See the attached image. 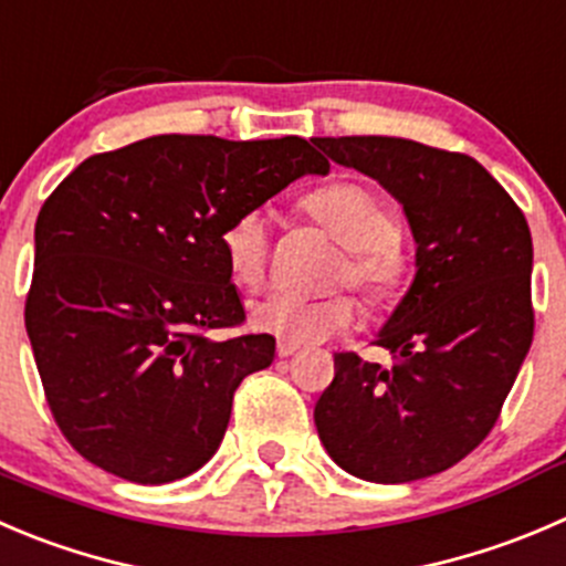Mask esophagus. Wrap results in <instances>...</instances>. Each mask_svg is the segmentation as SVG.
Segmentation results:
<instances>
[{"label":"esophagus","instance_id":"1","mask_svg":"<svg viewBox=\"0 0 566 566\" xmlns=\"http://www.w3.org/2000/svg\"><path fill=\"white\" fill-rule=\"evenodd\" d=\"M295 350H298V345H295V343H284V339L276 345V354L282 356V359H287V356H293Z\"/></svg>","mask_w":566,"mask_h":566}]
</instances>
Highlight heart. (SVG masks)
I'll list each match as a JSON object with an SVG mask.
<instances>
[{
    "label": "heart",
    "instance_id": "1",
    "mask_svg": "<svg viewBox=\"0 0 566 566\" xmlns=\"http://www.w3.org/2000/svg\"><path fill=\"white\" fill-rule=\"evenodd\" d=\"M304 212L339 243L332 268V284L359 290L370 310H389L411 284V260L398 238L392 207L373 188L359 182H334L304 199ZM221 251L229 273L243 287H260L268 271V221L260 210L240 212L223 227ZM356 317V301L348 293L301 298L271 293L251 304V323L260 332L295 345L321 343L348 328Z\"/></svg>",
    "mask_w": 566,
    "mask_h": 566
}]
</instances>
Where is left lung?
Instances as JSON below:
<instances>
[{"instance_id": "8db88e82", "label": "left lung", "mask_w": 566, "mask_h": 566, "mask_svg": "<svg viewBox=\"0 0 566 566\" xmlns=\"http://www.w3.org/2000/svg\"><path fill=\"white\" fill-rule=\"evenodd\" d=\"M315 144L392 193L417 243L415 282L376 337L392 365L334 354V381L315 403L317 437L361 481L429 479L486 440L531 348L528 221L459 151L381 135Z\"/></svg>"}]
</instances>
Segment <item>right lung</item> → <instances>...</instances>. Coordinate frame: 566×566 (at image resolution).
<instances>
[{
    "mask_svg": "<svg viewBox=\"0 0 566 566\" xmlns=\"http://www.w3.org/2000/svg\"><path fill=\"white\" fill-rule=\"evenodd\" d=\"M328 160L298 135H155L87 157L43 201L24 326L46 403L80 457L135 484L212 459L234 389L273 361L245 321L221 232Z\"/></svg>",
    "mask_w": 566,
    "mask_h": 566,
    "instance_id": "add662e5",
    "label": "right lung"
}]
</instances>
